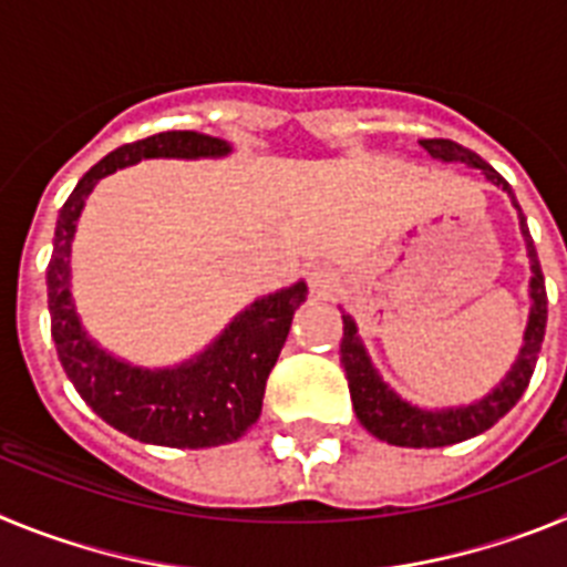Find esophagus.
I'll return each mask as SVG.
<instances>
[{"label":"esophagus","mask_w":567,"mask_h":567,"mask_svg":"<svg viewBox=\"0 0 567 567\" xmlns=\"http://www.w3.org/2000/svg\"><path fill=\"white\" fill-rule=\"evenodd\" d=\"M307 280H309V289H312L315 295H320V298H327V295H332L334 289H338V275H334L329 267H323V264L309 267Z\"/></svg>","instance_id":"34e87169"}]
</instances>
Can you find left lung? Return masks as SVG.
<instances>
[{"label": "left lung", "instance_id": "8db88e82", "mask_svg": "<svg viewBox=\"0 0 567 567\" xmlns=\"http://www.w3.org/2000/svg\"><path fill=\"white\" fill-rule=\"evenodd\" d=\"M423 150H429L432 158L440 162H460L468 167L483 169V175L491 184L503 187L511 195V204L519 209L514 189L505 182L497 169L485 164L477 153H471L468 147L449 138H423ZM519 229H523L525 249L530 258V315L528 327H525V343L517 354V363L511 365V372L505 374L503 383L483 400L471 405H460V409H440V412H429V409H417V405L405 403L403 398L383 383L378 369L372 365L369 354H365L363 343L358 338V327H354L352 315L343 312V340H340V363L346 369V380H349V394H352V405L358 420L369 434L389 445H403V449H440V445L463 443L468 437H477L485 429L497 423L499 417L517 405L523 392L528 389L534 365H537V354L543 349L545 323H548V295H545V278L539 269L537 247L530 240L528 224L519 209Z\"/></svg>", "mask_w": 567, "mask_h": 567}]
</instances>
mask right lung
Listing matches in <instances>:
<instances>
[{
    "mask_svg": "<svg viewBox=\"0 0 567 567\" xmlns=\"http://www.w3.org/2000/svg\"><path fill=\"white\" fill-rule=\"evenodd\" d=\"M224 138L169 130L124 144L84 173L59 209L53 255L48 264L50 334L56 340L70 383L84 403L127 437L169 449H209L238 440L260 417L264 389L287 343L295 309L307 300V284L267 295L244 309L198 358L175 369H142L113 358L84 332L70 295V244L84 198L99 178L142 158H221Z\"/></svg>",
    "mask_w": 567,
    "mask_h": 567,
    "instance_id": "1",
    "label": "right lung"
}]
</instances>
